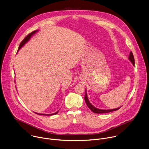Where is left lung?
<instances>
[{
	"label": "left lung",
	"mask_w": 149,
	"mask_h": 149,
	"mask_svg": "<svg viewBox=\"0 0 149 149\" xmlns=\"http://www.w3.org/2000/svg\"><path fill=\"white\" fill-rule=\"evenodd\" d=\"M129 59L130 60V61L133 63V65L134 66V56L133 54V53L132 52H130V53ZM85 92H86V93H85L84 100L86 102V103L87 106H88V107L93 112H94L95 113H109V112H111V111H113L117 110H118L121 107H118V108H116V109H110V110H102V109H97L95 107H94L90 102H89L87 96L86 91H85Z\"/></svg>",
	"instance_id": "1"
}]
</instances>
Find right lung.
<instances>
[{"label": "right lung", "instance_id": "obj_1", "mask_svg": "<svg viewBox=\"0 0 149 149\" xmlns=\"http://www.w3.org/2000/svg\"><path fill=\"white\" fill-rule=\"evenodd\" d=\"M38 31H33V32H31V33H29L27 36H26V38L22 40V42L20 43V45H19V49H18V50H19L27 42H28L29 40V39H31V36L33 35H34L36 32H37ZM58 113V111H57V112H56V113H53V114H40V113H36L37 114H40V115H44V116H52V115H53V114H57Z\"/></svg>", "mask_w": 149, "mask_h": 149}]
</instances>
